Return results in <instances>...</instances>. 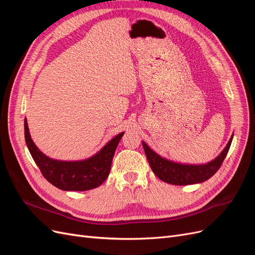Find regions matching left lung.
Here are the masks:
<instances>
[{"label": "left lung", "mask_w": 255, "mask_h": 255, "mask_svg": "<svg viewBox=\"0 0 255 255\" xmlns=\"http://www.w3.org/2000/svg\"><path fill=\"white\" fill-rule=\"evenodd\" d=\"M233 136L230 138L227 146L214 160L204 165H185L163 158L156 154L150 146L142 141V146L148 158L152 171L161 181L172 185H190L202 183L212 177L221 167L229 152Z\"/></svg>", "instance_id": "8db88e82"}]
</instances>
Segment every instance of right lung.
<instances>
[{"label":"right lung","mask_w":255,"mask_h":255,"mask_svg":"<svg viewBox=\"0 0 255 255\" xmlns=\"http://www.w3.org/2000/svg\"><path fill=\"white\" fill-rule=\"evenodd\" d=\"M24 136L30 155L45 180L61 190L84 191L99 187L109 176L114 154L123 133L115 136L96 155L79 161L56 160L45 156L30 138L26 119Z\"/></svg>","instance_id":"obj_1"}]
</instances>
